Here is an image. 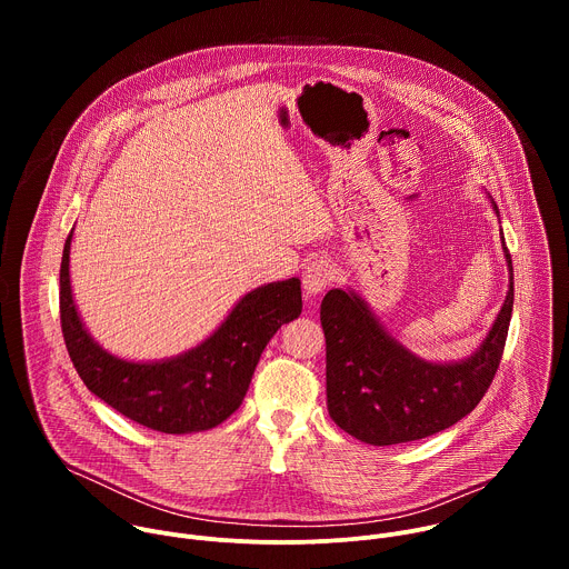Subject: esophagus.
<instances>
[{
  "label": "esophagus",
  "instance_id": "1",
  "mask_svg": "<svg viewBox=\"0 0 569 569\" xmlns=\"http://www.w3.org/2000/svg\"><path fill=\"white\" fill-rule=\"evenodd\" d=\"M336 279V266L327 259H315L303 270V295L308 301L317 299Z\"/></svg>",
  "mask_w": 569,
  "mask_h": 569
}]
</instances>
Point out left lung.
<instances>
[{
  "instance_id": "1",
  "label": "left lung",
  "mask_w": 569,
  "mask_h": 569,
  "mask_svg": "<svg viewBox=\"0 0 569 569\" xmlns=\"http://www.w3.org/2000/svg\"><path fill=\"white\" fill-rule=\"evenodd\" d=\"M502 250L509 270L505 303L479 347L461 360L435 362L412 353L353 288L327 292L319 317L327 338V405L338 428L371 446H393L437 435L475 410L500 367L513 312L505 236Z\"/></svg>"
}]
</instances>
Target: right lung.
<instances>
[{
  "mask_svg": "<svg viewBox=\"0 0 569 569\" xmlns=\"http://www.w3.org/2000/svg\"><path fill=\"white\" fill-rule=\"evenodd\" d=\"M71 233L60 263V323L69 358L86 382L119 415L167 435L220 426L246 398L263 349L283 323L301 315L297 277L242 295L198 347L161 360H126L103 349L80 317L69 279Z\"/></svg>",
  "mask_w": 569,
  "mask_h": 569,
  "instance_id": "add662e5",
  "label": "right lung"
}]
</instances>
